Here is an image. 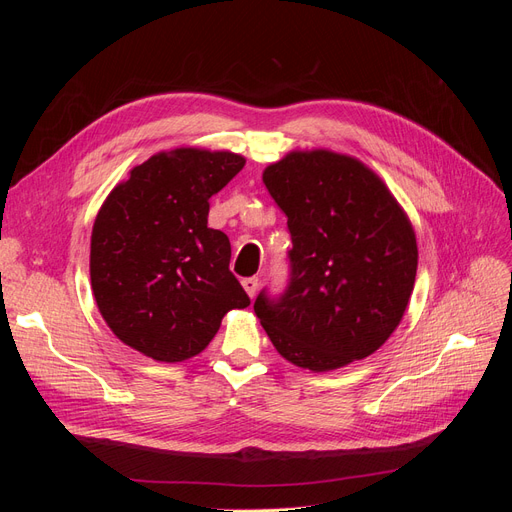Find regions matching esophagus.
<instances>
[{
	"instance_id": "1",
	"label": "esophagus",
	"mask_w": 512,
	"mask_h": 512,
	"mask_svg": "<svg viewBox=\"0 0 512 512\" xmlns=\"http://www.w3.org/2000/svg\"><path fill=\"white\" fill-rule=\"evenodd\" d=\"M241 286L245 288L247 297L254 299L256 297V290H258V277H245V280L241 282Z\"/></svg>"
}]
</instances>
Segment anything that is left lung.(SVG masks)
I'll return each instance as SVG.
<instances>
[{
    "mask_svg": "<svg viewBox=\"0 0 512 512\" xmlns=\"http://www.w3.org/2000/svg\"><path fill=\"white\" fill-rule=\"evenodd\" d=\"M262 181L292 237L284 297L260 292L254 303L271 344L309 371L374 354L399 327L414 288L408 213L367 164L329 149L288 151Z\"/></svg>",
    "mask_w": 512,
    "mask_h": 512,
    "instance_id": "left-lung-1",
    "label": "left lung"
}]
</instances>
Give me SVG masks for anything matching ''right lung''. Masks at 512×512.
<instances>
[{"instance_id":"1","label":"right lung","mask_w":512,"mask_h":512,"mask_svg":"<svg viewBox=\"0 0 512 512\" xmlns=\"http://www.w3.org/2000/svg\"><path fill=\"white\" fill-rule=\"evenodd\" d=\"M243 166L232 151H160L134 166L96 215L94 299L117 339L153 361L192 359L230 309L250 305L228 269V237L207 226L209 198Z\"/></svg>"}]
</instances>
